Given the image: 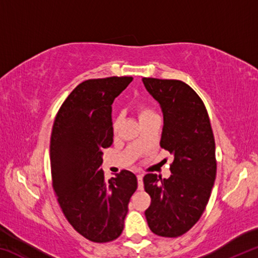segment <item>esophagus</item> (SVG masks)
Returning a JSON list of instances; mask_svg holds the SVG:
<instances>
[{"mask_svg":"<svg viewBox=\"0 0 258 258\" xmlns=\"http://www.w3.org/2000/svg\"><path fill=\"white\" fill-rule=\"evenodd\" d=\"M143 176L141 175V174H139L138 175V187H139V190H142L143 189Z\"/></svg>","mask_w":258,"mask_h":258,"instance_id":"34e87169","label":"esophagus"}]
</instances>
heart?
<instances>
[{"label": "heart", "instance_id": "b5f03b06", "mask_svg": "<svg viewBox=\"0 0 258 258\" xmlns=\"http://www.w3.org/2000/svg\"><path fill=\"white\" fill-rule=\"evenodd\" d=\"M135 111H137V115L139 117L140 123H142V121L148 120L150 118H154V117H157V113L154 109H152L149 104H147L145 102H138L137 104H135ZM119 120H120L119 117L113 118V120H112V128L113 130H116L117 127H118Z\"/></svg>", "mask_w": 258, "mask_h": 258}]
</instances>
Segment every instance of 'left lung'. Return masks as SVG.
<instances>
[{
    "label": "left lung",
    "mask_w": 258,
    "mask_h": 258,
    "mask_svg": "<svg viewBox=\"0 0 258 258\" xmlns=\"http://www.w3.org/2000/svg\"><path fill=\"white\" fill-rule=\"evenodd\" d=\"M164 115L160 147L174 156L172 175L143 177L151 197L146 211L150 230L176 238L194 226L206 208L216 177L215 140L206 107L184 82L142 78Z\"/></svg>",
    "instance_id": "left-lung-1"
}]
</instances>
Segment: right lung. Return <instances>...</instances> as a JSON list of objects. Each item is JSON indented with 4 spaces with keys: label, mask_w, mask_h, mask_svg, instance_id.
Masks as SVG:
<instances>
[{
    "label": "right lung",
    "mask_w": 258,
    "mask_h": 258,
    "mask_svg": "<svg viewBox=\"0 0 258 258\" xmlns=\"http://www.w3.org/2000/svg\"><path fill=\"white\" fill-rule=\"evenodd\" d=\"M133 77L87 80L77 85L56 113L50 141L52 186L63 215L93 242L119 237L137 176L123 169L109 181L100 166L112 145L111 104Z\"/></svg>",
    "instance_id": "add662e5"
}]
</instances>
